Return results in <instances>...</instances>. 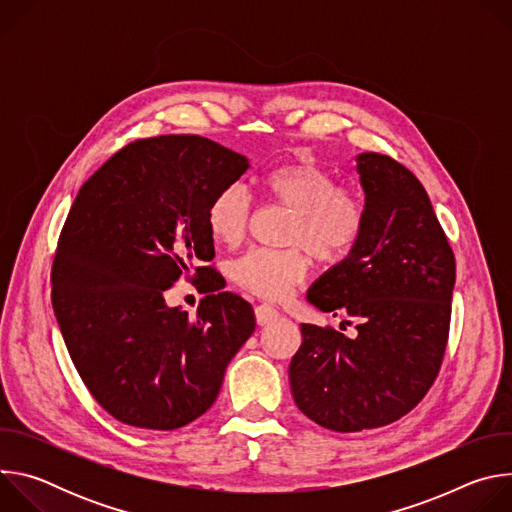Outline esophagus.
Segmentation results:
<instances>
[{"mask_svg":"<svg viewBox=\"0 0 512 512\" xmlns=\"http://www.w3.org/2000/svg\"><path fill=\"white\" fill-rule=\"evenodd\" d=\"M279 316H281L279 310L275 306H271V304H261V306L255 308V318H257L259 326H267V324L275 322Z\"/></svg>","mask_w":512,"mask_h":512,"instance_id":"esophagus-1","label":"esophagus"}]
</instances>
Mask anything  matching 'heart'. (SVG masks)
Wrapping results in <instances>:
<instances>
[{"instance_id": "1", "label": "heart", "mask_w": 512, "mask_h": 512, "mask_svg": "<svg viewBox=\"0 0 512 512\" xmlns=\"http://www.w3.org/2000/svg\"><path fill=\"white\" fill-rule=\"evenodd\" d=\"M267 198L291 210L285 243L306 249L322 263L344 259L367 223L360 194L334 186V178L308 162H291L261 178ZM249 221V198L237 184L218 190L206 208V227L216 243L235 247ZM235 281L265 300H285L306 277L308 259L302 250L251 249L233 265Z\"/></svg>"}]
</instances>
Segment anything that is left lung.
Masks as SVG:
<instances>
[{"instance_id":"left-lung-1","label":"left lung","mask_w":512,"mask_h":512,"mask_svg":"<svg viewBox=\"0 0 512 512\" xmlns=\"http://www.w3.org/2000/svg\"><path fill=\"white\" fill-rule=\"evenodd\" d=\"M367 223L350 253L308 289L320 312L356 318V336L302 324L289 385L304 415L360 431L409 413L444 358L456 261L421 182L395 160L356 156Z\"/></svg>"}]
</instances>
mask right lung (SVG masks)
Wrapping results in <instances>:
<instances>
[{
    "label": "right lung",
    "instance_id": "add662e5",
    "mask_svg": "<svg viewBox=\"0 0 512 512\" xmlns=\"http://www.w3.org/2000/svg\"><path fill=\"white\" fill-rule=\"evenodd\" d=\"M249 160L200 135L139 139L79 190L52 265V308L68 354L115 419L178 429L210 409L231 358L255 330L249 302L214 269L196 267L208 296L196 318L164 291L194 261H212V196Z\"/></svg>",
    "mask_w": 512,
    "mask_h": 512
}]
</instances>
